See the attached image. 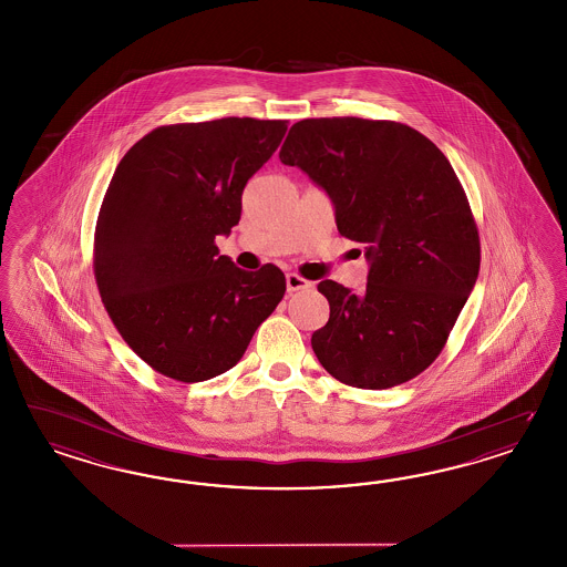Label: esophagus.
I'll return each instance as SVG.
<instances>
[{"label":"esophagus","mask_w":567,"mask_h":567,"mask_svg":"<svg viewBox=\"0 0 567 567\" xmlns=\"http://www.w3.org/2000/svg\"><path fill=\"white\" fill-rule=\"evenodd\" d=\"M286 286H288V292H298V290H309L312 284L298 274H288L286 275Z\"/></svg>","instance_id":"obj_1"}]
</instances>
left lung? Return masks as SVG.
<instances>
[{"label":"left lung","mask_w":567,"mask_h":567,"mask_svg":"<svg viewBox=\"0 0 567 567\" xmlns=\"http://www.w3.org/2000/svg\"><path fill=\"white\" fill-rule=\"evenodd\" d=\"M328 192L338 231L365 244L367 288L326 279L329 321L312 333L342 384L385 390L436 361L480 271V236L446 156L420 131L357 116L305 118L279 150Z\"/></svg>","instance_id":"8db88e82"}]
</instances>
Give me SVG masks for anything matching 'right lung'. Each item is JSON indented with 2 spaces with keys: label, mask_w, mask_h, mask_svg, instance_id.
Returning <instances> with one entry per match:
<instances>
[{
  "label": "right lung",
  "mask_w": 567,
  "mask_h": 567,
  "mask_svg": "<svg viewBox=\"0 0 567 567\" xmlns=\"http://www.w3.org/2000/svg\"><path fill=\"white\" fill-rule=\"evenodd\" d=\"M288 121L219 118L154 128L116 166L102 202L93 274L110 319L154 371L194 384L238 365L286 293L265 265L241 271L215 244Z\"/></svg>",
  "instance_id": "obj_1"
}]
</instances>
